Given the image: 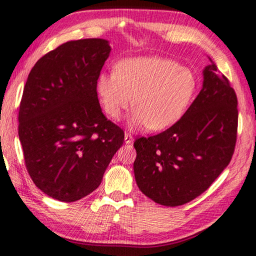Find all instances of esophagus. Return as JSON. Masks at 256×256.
<instances>
[{
    "instance_id": "obj_1",
    "label": "esophagus",
    "mask_w": 256,
    "mask_h": 256,
    "mask_svg": "<svg viewBox=\"0 0 256 256\" xmlns=\"http://www.w3.org/2000/svg\"><path fill=\"white\" fill-rule=\"evenodd\" d=\"M124 140L126 144H131L133 141V136H131V133L130 132H125V136H124Z\"/></svg>"
}]
</instances>
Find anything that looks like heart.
<instances>
[{
  "mask_svg": "<svg viewBox=\"0 0 256 256\" xmlns=\"http://www.w3.org/2000/svg\"><path fill=\"white\" fill-rule=\"evenodd\" d=\"M196 88V74L190 68L158 56L123 60L115 71L102 72L98 79V94L110 117L118 120L133 104L132 123L150 130L172 125Z\"/></svg>",
  "mask_w": 256,
  "mask_h": 256,
  "instance_id": "1",
  "label": "heart"
}]
</instances>
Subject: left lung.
<instances>
[{
  "label": "left lung",
  "instance_id": "left-lung-1",
  "mask_svg": "<svg viewBox=\"0 0 256 256\" xmlns=\"http://www.w3.org/2000/svg\"><path fill=\"white\" fill-rule=\"evenodd\" d=\"M210 62L204 70L202 90L180 120L158 134L134 141L136 185L156 204L176 207L196 199L234 152L237 95Z\"/></svg>",
  "mask_w": 256,
  "mask_h": 256
}]
</instances>
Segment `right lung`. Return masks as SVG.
I'll return each mask as SVG.
<instances>
[{"instance_id":"right-lung-1","label":"right lung","mask_w":256,"mask_h":256,"mask_svg":"<svg viewBox=\"0 0 256 256\" xmlns=\"http://www.w3.org/2000/svg\"><path fill=\"white\" fill-rule=\"evenodd\" d=\"M104 39L68 41L30 70L19 106L18 136L38 188L63 202L101 184L124 131L102 112L98 79L109 57Z\"/></svg>"}]
</instances>
